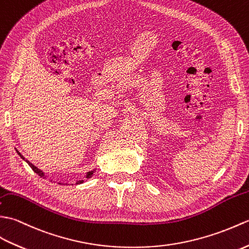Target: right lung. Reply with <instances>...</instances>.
<instances>
[{
    "mask_svg": "<svg viewBox=\"0 0 249 249\" xmlns=\"http://www.w3.org/2000/svg\"><path fill=\"white\" fill-rule=\"evenodd\" d=\"M17 152H18V154H19V156L22 158V160H24V161L27 163V164H29L30 165V166H31V168L33 169V170H34L35 171V173L37 174V175H39L40 177H42V178H46V177H45V174H43L42 173V171L40 170V169H38L36 166H34V165H33L32 163H30L29 161H27V160H25V158L23 157V156H22V154L19 152V151H17ZM93 173H95V170H91V171H88V173H87V175H86V178L87 179H89L90 178V177L92 176V174ZM82 182H83V180L82 181H79V182H76V184H79V183H82ZM60 184V183H59Z\"/></svg>",
    "mask_w": 249,
    "mask_h": 249,
    "instance_id": "add662e5",
    "label": "right lung"
}]
</instances>
